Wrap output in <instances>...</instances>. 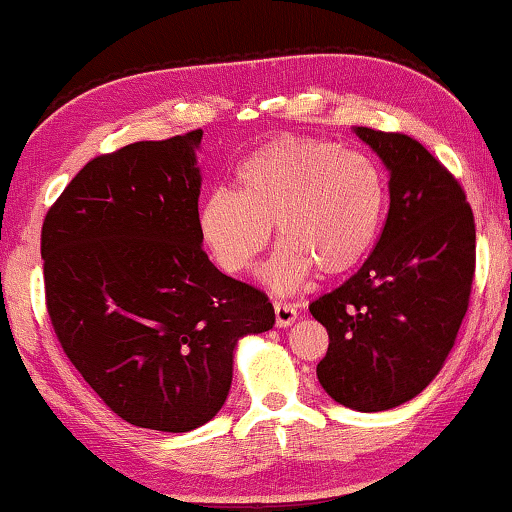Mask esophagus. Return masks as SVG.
Instances as JSON below:
<instances>
[{"instance_id": "34e87169", "label": "esophagus", "mask_w": 512, "mask_h": 512, "mask_svg": "<svg viewBox=\"0 0 512 512\" xmlns=\"http://www.w3.org/2000/svg\"><path fill=\"white\" fill-rule=\"evenodd\" d=\"M273 310H276V324L278 326H292L296 322V317H299V312H296V305H292V303L276 301V303H273Z\"/></svg>"}]
</instances>
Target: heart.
I'll list each match as a JSON object with an SVG mask.
<instances>
[{
	"label": "heart",
	"mask_w": 512,
	"mask_h": 512,
	"mask_svg": "<svg viewBox=\"0 0 512 512\" xmlns=\"http://www.w3.org/2000/svg\"><path fill=\"white\" fill-rule=\"evenodd\" d=\"M386 209L384 174L361 151L317 137L280 135L236 170V190L213 188L200 207V232L227 273L253 269L276 225L280 246L262 278L292 292L317 269L340 276L375 246Z\"/></svg>",
	"instance_id": "heart-1"
}]
</instances>
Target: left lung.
<instances>
[{
  "mask_svg": "<svg viewBox=\"0 0 512 512\" xmlns=\"http://www.w3.org/2000/svg\"><path fill=\"white\" fill-rule=\"evenodd\" d=\"M384 160L388 216L370 257L310 303L329 331L319 384L356 411L416 398L444 365L469 308L476 223L464 188L421 142L356 128Z\"/></svg>",
  "mask_w": 512,
  "mask_h": 512,
  "instance_id": "1",
  "label": "left lung"
}]
</instances>
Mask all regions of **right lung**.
I'll list each match as a JSON object with an SVG mask.
<instances>
[{
  "label": "right lung",
  "mask_w": 512,
  "mask_h": 512,
  "mask_svg": "<svg viewBox=\"0 0 512 512\" xmlns=\"http://www.w3.org/2000/svg\"><path fill=\"white\" fill-rule=\"evenodd\" d=\"M202 131L96 156L45 213V305L68 361L114 414L188 432L218 414L234 347L269 331V296L202 250Z\"/></svg>",
  "instance_id": "add662e5"
}]
</instances>
